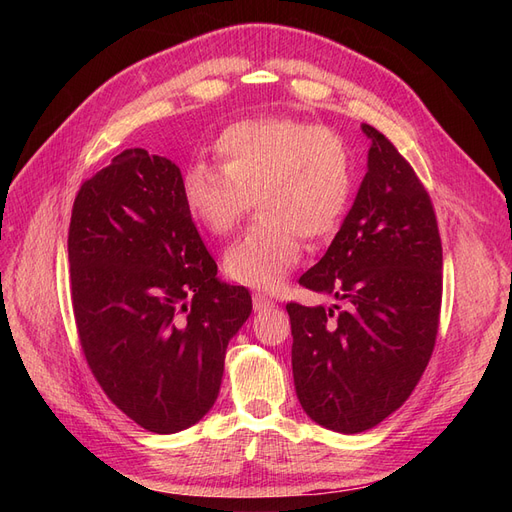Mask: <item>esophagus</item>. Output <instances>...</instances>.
<instances>
[{
	"label": "esophagus",
	"mask_w": 512,
	"mask_h": 512,
	"mask_svg": "<svg viewBox=\"0 0 512 512\" xmlns=\"http://www.w3.org/2000/svg\"><path fill=\"white\" fill-rule=\"evenodd\" d=\"M275 307V301H271L269 297H265V294H254V309L256 312H267V309H273Z\"/></svg>",
	"instance_id": "34e87169"
}]
</instances>
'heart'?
<instances>
[{"instance_id": "1", "label": "heart", "mask_w": 512, "mask_h": 512, "mask_svg": "<svg viewBox=\"0 0 512 512\" xmlns=\"http://www.w3.org/2000/svg\"><path fill=\"white\" fill-rule=\"evenodd\" d=\"M215 156L220 166L200 160L185 170V205L213 237H228L256 203L260 220L226 252L224 269L239 284L277 288L297 267L303 239L322 245L342 226L352 151L331 128L260 117L228 126Z\"/></svg>"}]
</instances>
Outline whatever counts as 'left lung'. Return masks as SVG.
Segmentation results:
<instances>
[{
    "mask_svg": "<svg viewBox=\"0 0 512 512\" xmlns=\"http://www.w3.org/2000/svg\"><path fill=\"white\" fill-rule=\"evenodd\" d=\"M367 175L327 254L299 277L342 305H286L294 389L318 425L376 427L414 391L436 346L442 241L436 211L410 162L382 132Z\"/></svg>",
    "mask_w": 512,
    "mask_h": 512,
    "instance_id": "left-lung-1",
    "label": "left lung"
}]
</instances>
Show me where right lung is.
<instances>
[{
	"instance_id": "right-lung-1",
	"label": "right lung",
	"mask_w": 512,
	"mask_h": 512,
	"mask_svg": "<svg viewBox=\"0 0 512 512\" xmlns=\"http://www.w3.org/2000/svg\"><path fill=\"white\" fill-rule=\"evenodd\" d=\"M68 260L76 333L106 397L153 433L198 423L218 399L228 339L252 297L215 277L179 166L126 149L85 179Z\"/></svg>"
}]
</instances>
